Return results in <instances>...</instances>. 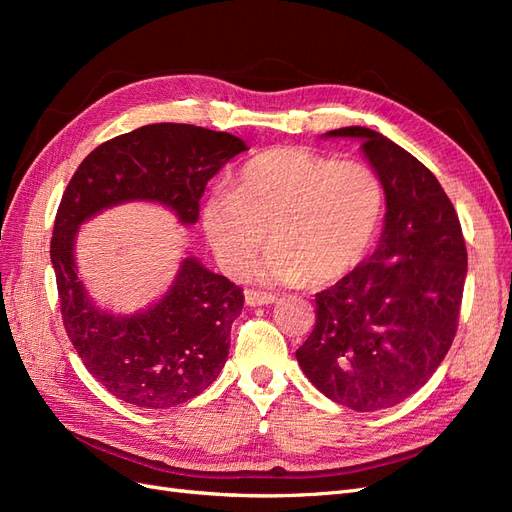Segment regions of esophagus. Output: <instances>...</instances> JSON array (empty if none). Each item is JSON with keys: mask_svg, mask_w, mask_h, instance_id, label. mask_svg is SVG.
Returning <instances> with one entry per match:
<instances>
[{"mask_svg": "<svg viewBox=\"0 0 512 512\" xmlns=\"http://www.w3.org/2000/svg\"><path fill=\"white\" fill-rule=\"evenodd\" d=\"M245 303L247 305H269L275 303V294L271 292H260V290H245Z\"/></svg>", "mask_w": 512, "mask_h": 512, "instance_id": "34e87169", "label": "esophagus"}]
</instances>
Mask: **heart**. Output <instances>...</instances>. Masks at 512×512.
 <instances>
[{
    "label": "heart",
    "mask_w": 512,
    "mask_h": 512,
    "mask_svg": "<svg viewBox=\"0 0 512 512\" xmlns=\"http://www.w3.org/2000/svg\"><path fill=\"white\" fill-rule=\"evenodd\" d=\"M384 207L382 183L365 162L273 147L247 160L230 194H213L200 224L220 267L239 277L267 241L258 280L312 286L337 282L367 254Z\"/></svg>",
    "instance_id": "b5f03b06"
}]
</instances>
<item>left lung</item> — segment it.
<instances>
[{
  "label": "left lung",
  "instance_id": "1",
  "mask_svg": "<svg viewBox=\"0 0 512 512\" xmlns=\"http://www.w3.org/2000/svg\"><path fill=\"white\" fill-rule=\"evenodd\" d=\"M324 136L359 138L386 215L376 252L316 294V324L297 361L335 404L374 412L421 389L451 348L468 252L453 203L412 153L361 126Z\"/></svg>",
  "mask_w": 512,
  "mask_h": 512
}]
</instances>
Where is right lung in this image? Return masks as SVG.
<instances>
[{
  "instance_id": "1",
  "label": "right lung",
  "mask_w": 512,
  "mask_h": 512,
  "mask_svg": "<svg viewBox=\"0 0 512 512\" xmlns=\"http://www.w3.org/2000/svg\"><path fill=\"white\" fill-rule=\"evenodd\" d=\"M245 149L228 132L151 123L91 151L61 196L51 239L61 320L89 374L126 404L166 410L203 393L226 363L243 290L188 256L158 303L115 316L91 301L79 280V226L132 200L164 205L192 226L207 181Z\"/></svg>"
}]
</instances>
